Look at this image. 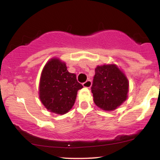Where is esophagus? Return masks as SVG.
<instances>
[{
    "label": "esophagus",
    "mask_w": 160,
    "mask_h": 160,
    "mask_svg": "<svg viewBox=\"0 0 160 160\" xmlns=\"http://www.w3.org/2000/svg\"><path fill=\"white\" fill-rule=\"evenodd\" d=\"M82 86H83L84 87H86V88H90L92 86V81L89 80H86L85 82H83V83H82Z\"/></svg>",
    "instance_id": "34e87169"
}]
</instances>
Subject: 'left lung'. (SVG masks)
Returning a JSON list of instances; mask_svg holds the SVG:
<instances>
[{"mask_svg":"<svg viewBox=\"0 0 160 160\" xmlns=\"http://www.w3.org/2000/svg\"><path fill=\"white\" fill-rule=\"evenodd\" d=\"M95 72L91 87L95 104L104 111L115 110L127 98V78L115 65L98 66Z\"/></svg>","mask_w":160,"mask_h":160,"instance_id":"left-lung-1","label":"left lung"}]
</instances>
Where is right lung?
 <instances>
[{"instance_id": "obj_1", "label": "right lung", "mask_w": 160, "mask_h": 160, "mask_svg": "<svg viewBox=\"0 0 160 160\" xmlns=\"http://www.w3.org/2000/svg\"><path fill=\"white\" fill-rule=\"evenodd\" d=\"M82 86L76 74L68 72L65 62L52 58L46 64L40 80V99L47 110L57 114L68 112Z\"/></svg>"}]
</instances>
